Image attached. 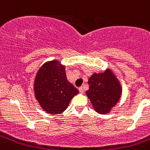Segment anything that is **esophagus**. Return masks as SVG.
I'll return each instance as SVG.
<instances>
[{"label": "esophagus", "instance_id": "1", "mask_svg": "<svg viewBox=\"0 0 150 150\" xmlns=\"http://www.w3.org/2000/svg\"><path fill=\"white\" fill-rule=\"evenodd\" d=\"M78 90H79V91L81 93H83L84 92V87L83 86H81L79 87V88H78Z\"/></svg>", "mask_w": 150, "mask_h": 150}]
</instances>
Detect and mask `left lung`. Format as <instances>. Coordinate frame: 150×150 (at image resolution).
Here are the masks:
<instances>
[{"label":"left lung","mask_w":150,"mask_h":150,"mask_svg":"<svg viewBox=\"0 0 150 150\" xmlns=\"http://www.w3.org/2000/svg\"><path fill=\"white\" fill-rule=\"evenodd\" d=\"M89 88L86 91L94 110L99 114L108 113L120 98L122 88L118 80L110 70L94 73L88 81Z\"/></svg>","instance_id":"1"}]
</instances>
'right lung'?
<instances>
[{
  "label": "right lung",
  "instance_id": "obj_1",
  "mask_svg": "<svg viewBox=\"0 0 150 150\" xmlns=\"http://www.w3.org/2000/svg\"><path fill=\"white\" fill-rule=\"evenodd\" d=\"M35 97L41 107L50 114L64 111L78 90L68 82L65 67L58 61L44 64L39 69L34 81Z\"/></svg>",
  "mask_w": 150,
  "mask_h": 150
}]
</instances>
